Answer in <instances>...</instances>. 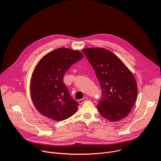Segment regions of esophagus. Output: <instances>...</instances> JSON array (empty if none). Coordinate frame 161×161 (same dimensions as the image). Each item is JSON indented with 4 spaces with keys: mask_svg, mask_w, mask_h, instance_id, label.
Segmentation results:
<instances>
[{
    "mask_svg": "<svg viewBox=\"0 0 161 161\" xmlns=\"http://www.w3.org/2000/svg\"><path fill=\"white\" fill-rule=\"evenodd\" d=\"M86 100H87V97H83V98L81 99H79V100L78 101V102L79 104H82L83 102H85V101H86Z\"/></svg>",
    "mask_w": 161,
    "mask_h": 161,
    "instance_id": "34e87169",
    "label": "esophagus"
}]
</instances>
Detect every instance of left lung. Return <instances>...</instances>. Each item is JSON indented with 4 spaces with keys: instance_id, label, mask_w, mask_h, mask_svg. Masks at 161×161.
Wrapping results in <instances>:
<instances>
[{
    "instance_id": "obj_1",
    "label": "left lung",
    "mask_w": 161,
    "mask_h": 161,
    "mask_svg": "<svg viewBox=\"0 0 161 161\" xmlns=\"http://www.w3.org/2000/svg\"><path fill=\"white\" fill-rule=\"evenodd\" d=\"M93 67L101 86L102 97L97 105L101 115L112 122L127 117L135 103L137 88L136 80L123 62L103 48L83 50Z\"/></svg>"
}]
</instances>
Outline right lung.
Wrapping results in <instances>:
<instances>
[{"label": "right lung", "mask_w": 161, "mask_h": 161, "mask_svg": "<svg viewBox=\"0 0 161 161\" xmlns=\"http://www.w3.org/2000/svg\"><path fill=\"white\" fill-rule=\"evenodd\" d=\"M83 57L78 50L60 48L44 55L37 63L31 78V96L42 115L62 121L76 112L79 104L69 94L63 77L66 71Z\"/></svg>", "instance_id": "right-lung-1"}]
</instances>
